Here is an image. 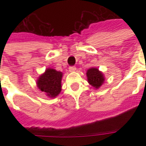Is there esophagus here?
I'll return each instance as SVG.
<instances>
[{
	"label": "esophagus",
	"instance_id": "34e87169",
	"mask_svg": "<svg viewBox=\"0 0 146 146\" xmlns=\"http://www.w3.org/2000/svg\"><path fill=\"white\" fill-rule=\"evenodd\" d=\"M76 70V67L75 66H70L69 67V71L70 72H74Z\"/></svg>",
	"mask_w": 146,
	"mask_h": 146
}]
</instances>
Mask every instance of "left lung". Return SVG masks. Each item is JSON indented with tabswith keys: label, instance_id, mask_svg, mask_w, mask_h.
I'll return each instance as SVG.
<instances>
[{
	"label": "left lung",
	"instance_id": "left-lung-1",
	"mask_svg": "<svg viewBox=\"0 0 146 146\" xmlns=\"http://www.w3.org/2000/svg\"><path fill=\"white\" fill-rule=\"evenodd\" d=\"M88 81L95 88H99L105 81V77L103 73L99 71L97 68H90L87 71Z\"/></svg>",
	"mask_w": 146,
	"mask_h": 146
}]
</instances>
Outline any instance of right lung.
Masks as SVG:
<instances>
[{"mask_svg":"<svg viewBox=\"0 0 146 146\" xmlns=\"http://www.w3.org/2000/svg\"><path fill=\"white\" fill-rule=\"evenodd\" d=\"M62 73L48 68L36 80V85L41 92L50 98H55L62 90Z\"/></svg>","mask_w":146,"mask_h":146,"instance_id":"1","label":"right lung"}]
</instances>
